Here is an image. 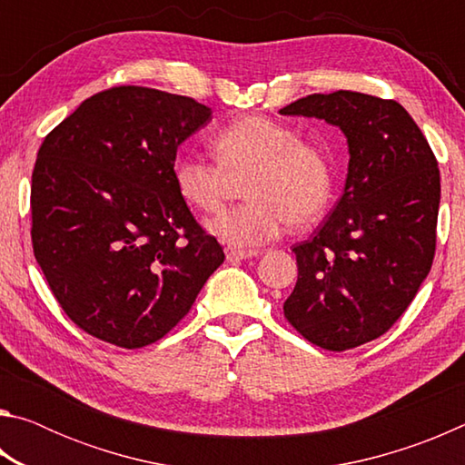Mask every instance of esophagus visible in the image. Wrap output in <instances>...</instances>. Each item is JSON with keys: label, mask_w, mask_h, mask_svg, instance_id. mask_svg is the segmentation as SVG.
Masks as SVG:
<instances>
[{"label": "esophagus", "mask_w": 465, "mask_h": 465, "mask_svg": "<svg viewBox=\"0 0 465 465\" xmlns=\"http://www.w3.org/2000/svg\"><path fill=\"white\" fill-rule=\"evenodd\" d=\"M258 254H261L258 250H240V248H232V246L225 248L227 261H246V258H254Z\"/></svg>", "instance_id": "1"}]
</instances>
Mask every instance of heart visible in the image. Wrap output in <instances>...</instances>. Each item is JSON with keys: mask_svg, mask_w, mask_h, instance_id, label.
Returning a JSON list of instances; mask_svg holds the SVG:
<instances>
[{"mask_svg": "<svg viewBox=\"0 0 465 465\" xmlns=\"http://www.w3.org/2000/svg\"><path fill=\"white\" fill-rule=\"evenodd\" d=\"M215 160L184 155L174 166L176 191L203 213L222 207L232 178H243L240 207L207 223L217 240L232 248L271 242L285 227H303L326 213L334 191V166L328 149L266 116H242L211 137Z\"/></svg>", "mask_w": 465, "mask_h": 465, "instance_id": "obj_1", "label": "heart"}]
</instances>
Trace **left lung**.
Here are the masks:
<instances>
[{
	"label": "left lung",
	"instance_id": "1",
	"mask_svg": "<svg viewBox=\"0 0 465 465\" xmlns=\"http://www.w3.org/2000/svg\"><path fill=\"white\" fill-rule=\"evenodd\" d=\"M279 113L334 124L351 155L332 215L293 246L297 282L282 310L312 344L355 349L396 324L430 271L440 201L435 153L396 100L338 90Z\"/></svg>",
	"mask_w": 465,
	"mask_h": 465
}]
</instances>
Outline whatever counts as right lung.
Masks as SVG:
<instances>
[{
	"label": "right lung",
	"instance_id": "obj_1",
	"mask_svg": "<svg viewBox=\"0 0 465 465\" xmlns=\"http://www.w3.org/2000/svg\"><path fill=\"white\" fill-rule=\"evenodd\" d=\"M209 121L211 108L188 96L119 85L45 137L30 235L54 299L84 332L123 349L160 341L225 261L174 183L180 143Z\"/></svg>",
	"mask_w": 465,
	"mask_h": 465
}]
</instances>
